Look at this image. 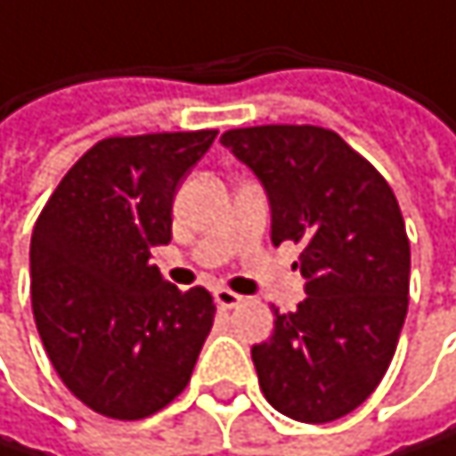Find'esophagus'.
<instances>
[{
	"instance_id": "34e87169",
	"label": "esophagus",
	"mask_w": 456,
	"mask_h": 456,
	"mask_svg": "<svg viewBox=\"0 0 456 456\" xmlns=\"http://www.w3.org/2000/svg\"><path fill=\"white\" fill-rule=\"evenodd\" d=\"M215 303H217L220 308L231 311V308H236V305L241 303V295H236V292L228 289V287H217V289H215Z\"/></svg>"
}]
</instances>
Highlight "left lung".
<instances>
[{
  "label": "left lung",
  "instance_id": "1",
  "mask_svg": "<svg viewBox=\"0 0 456 456\" xmlns=\"http://www.w3.org/2000/svg\"><path fill=\"white\" fill-rule=\"evenodd\" d=\"M220 142L263 180L273 244H303L308 297L276 311L271 340L252 347L260 390L297 422L340 419L385 377L409 308L411 255L395 193L324 126H239Z\"/></svg>",
  "mask_w": 456,
  "mask_h": 456
}]
</instances>
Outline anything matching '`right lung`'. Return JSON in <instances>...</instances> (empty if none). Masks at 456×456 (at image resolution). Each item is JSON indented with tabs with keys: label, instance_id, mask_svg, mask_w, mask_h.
Masks as SVG:
<instances>
[{
	"label": "right lung",
	"instance_id": "obj_1",
	"mask_svg": "<svg viewBox=\"0 0 456 456\" xmlns=\"http://www.w3.org/2000/svg\"><path fill=\"white\" fill-rule=\"evenodd\" d=\"M217 129L98 140L58 183L31 233V308L63 385L93 411L142 419L188 385L215 324L204 287L151 263L172 201Z\"/></svg>",
	"mask_w": 456,
	"mask_h": 456
}]
</instances>
